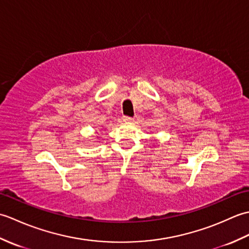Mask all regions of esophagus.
Listing matches in <instances>:
<instances>
[{"mask_svg":"<svg viewBox=\"0 0 249 249\" xmlns=\"http://www.w3.org/2000/svg\"><path fill=\"white\" fill-rule=\"evenodd\" d=\"M123 121L124 122H133L134 118H131V116H128V115H124L123 116Z\"/></svg>","mask_w":249,"mask_h":249,"instance_id":"1","label":"esophagus"}]
</instances>
